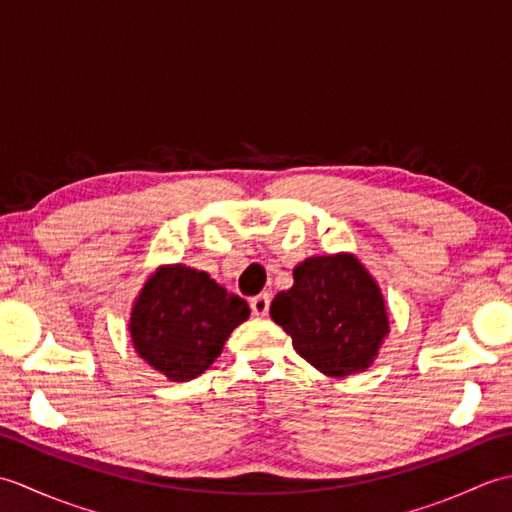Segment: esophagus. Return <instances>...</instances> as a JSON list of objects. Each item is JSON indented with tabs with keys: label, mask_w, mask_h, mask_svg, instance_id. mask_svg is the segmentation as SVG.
I'll return each instance as SVG.
<instances>
[{
	"label": "esophagus",
	"mask_w": 512,
	"mask_h": 512,
	"mask_svg": "<svg viewBox=\"0 0 512 512\" xmlns=\"http://www.w3.org/2000/svg\"><path fill=\"white\" fill-rule=\"evenodd\" d=\"M270 308V297L268 295H257L250 299V310H253L255 317H266Z\"/></svg>",
	"instance_id": "34e87169"
}]
</instances>
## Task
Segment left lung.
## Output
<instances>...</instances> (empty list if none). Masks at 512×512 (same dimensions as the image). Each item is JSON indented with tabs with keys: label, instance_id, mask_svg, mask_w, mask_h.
Returning a JSON list of instances; mask_svg holds the SVG:
<instances>
[{
	"label": "left lung",
	"instance_id": "obj_1",
	"mask_svg": "<svg viewBox=\"0 0 512 512\" xmlns=\"http://www.w3.org/2000/svg\"><path fill=\"white\" fill-rule=\"evenodd\" d=\"M295 284L270 303V317L301 358L328 376H350L374 363L389 334L385 299L354 255L310 257Z\"/></svg>",
	"mask_w": 512,
	"mask_h": 512
}]
</instances>
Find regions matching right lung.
<instances>
[{
    "instance_id": "add662e5",
    "label": "right lung",
    "mask_w": 512,
    "mask_h": 512,
    "mask_svg": "<svg viewBox=\"0 0 512 512\" xmlns=\"http://www.w3.org/2000/svg\"><path fill=\"white\" fill-rule=\"evenodd\" d=\"M248 314L242 297L202 270L160 266L134 303L129 334L140 358L173 383H184L211 367Z\"/></svg>"
}]
</instances>
